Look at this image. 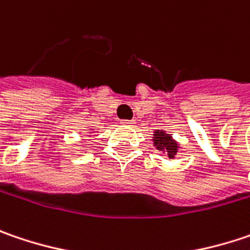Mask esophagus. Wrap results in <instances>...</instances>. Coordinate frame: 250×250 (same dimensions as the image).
<instances>
[{"instance_id": "esophagus-1", "label": "esophagus", "mask_w": 250, "mask_h": 250, "mask_svg": "<svg viewBox=\"0 0 250 250\" xmlns=\"http://www.w3.org/2000/svg\"><path fill=\"white\" fill-rule=\"evenodd\" d=\"M121 124H122V125H125V126H133V124H135V122H133V121H128V119H125V121H122Z\"/></svg>"}]
</instances>
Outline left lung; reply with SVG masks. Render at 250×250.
<instances>
[{"label":"left lung","instance_id":"1","mask_svg":"<svg viewBox=\"0 0 250 250\" xmlns=\"http://www.w3.org/2000/svg\"><path fill=\"white\" fill-rule=\"evenodd\" d=\"M152 141H153V146L156 147L157 150L166 153L168 159H173L177 155V150L180 149V145L177 144V141L173 139L171 133H167L163 129H160V131L155 129Z\"/></svg>","mask_w":250,"mask_h":250}]
</instances>
